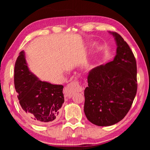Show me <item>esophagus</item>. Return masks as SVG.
Masks as SVG:
<instances>
[{
    "label": "esophagus",
    "mask_w": 150,
    "mask_h": 150,
    "mask_svg": "<svg viewBox=\"0 0 150 150\" xmlns=\"http://www.w3.org/2000/svg\"><path fill=\"white\" fill-rule=\"evenodd\" d=\"M83 90V88L80 85L79 82L78 81H73L64 88L63 93L65 98L66 99H69L71 98L73 92H81Z\"/></svg>",
    "instance_id": "34e87169"
}]
</instances>
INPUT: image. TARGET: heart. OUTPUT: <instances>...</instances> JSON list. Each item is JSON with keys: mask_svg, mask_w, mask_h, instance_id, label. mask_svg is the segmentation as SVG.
<instances>
[{"mask_svg": "<svg viewBox=\"0 0 150 150\" xmlns=\"http://www.w3.org/2000/svg\"><path fill=\"white\" fill-rule=\"evenodd\" d=\"M88 67H93V65H91V64H88Z\"/></svg>", "mask_w": 150, "mask_h": 150, "instance_id": "obj_1", "label": "heart"}]
</instances>
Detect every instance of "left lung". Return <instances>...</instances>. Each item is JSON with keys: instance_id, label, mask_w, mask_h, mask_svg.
<instances>
[{"instance_id": "obj_1", "label": "left lung", "mask_w": 150, "mask_h": 150, "mask_svg": "<svg viewBox=\"0 0 150 150\" xmlns=\"http://www.w3.org/2000/svg\"><path fill=\"white\" fill-rule=\"evenodd\" d=\"M115 37L117 49L112 62L88 73L85 89L84 112L91 123L111 126L122 120L130 110L137 87V65L132 51L120 34Z\"/></svg>"}]
</instances>
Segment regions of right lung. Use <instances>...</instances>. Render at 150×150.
<instances>
[{"label": "right lung", "instance_id": "obj_1", "mask_svg": "<svg viewBox=\"0 0 150 150\" xmlns=\"http://www.w3.org/2000/svg\"><path fill=\"white\" fill-rule=\"evenodd\" d=\"M14 87L24 113L38 124L54 122L64 103L63 86L42 81L29 71L22 51L14 66Z\"/></svg>", "mask_w": 150, "mask_h": 150}]
</instances>
